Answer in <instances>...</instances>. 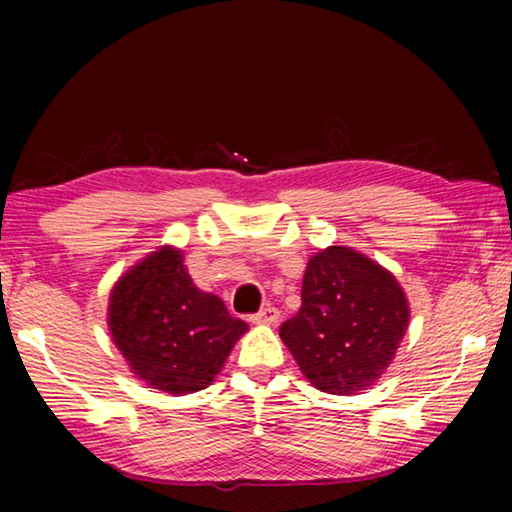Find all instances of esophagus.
<instances>
[{
    "instance_id": "obj_1",
    "label": "esophagus",
    "mask_w": 512,
    "mask_h": 512,
    "mask_svg": "<svg viewBox=\"0 0 512 512\" xmlns=\"http://www.w3.org/2000/svg\"><path fill=\"white\" fill-rule=\"evenodd\" d=\"M251 321H254V324H277V321H279V310H277V307L268 305V307H263L261 312H256L254 317H251Z\"/></svg>"
}]
</instances>
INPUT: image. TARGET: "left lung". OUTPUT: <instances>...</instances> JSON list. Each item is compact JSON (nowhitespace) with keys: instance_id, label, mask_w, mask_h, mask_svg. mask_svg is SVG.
Segmentation results:
<instances>
[{"instance_id":"left-lung-1","label":"left lung","mask_w":512,"mask_h":512,"mask_svg":"<svg viewBox=\"0 0 512 512\" xmlns=\"http://www.w3.org/2000/svg\"><path fill=\"white\" fill-rule=\"evenodd\" d=\"M300 300L279 338L307 380L338 396L373 387L408 331L396 277L359 251L328 247L307 261Z\"/></svg>"}]
</instances>
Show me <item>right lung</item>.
<instances>
[{"label":"right lung","mask_w":512,"mask_h":512,"mask_svg":"<svg viewBox=\"0 0 512 512\" xmlns=\"http://www.w3.org/2000/svg\"><path fill=\"white\" fill-rule=\"evenodd\" d=\"M111 340L139 380L165 394L214 382L247 333L223 300L193 284L179 249L163 247L118 279L109 296Z\"/></svg>","instance_id":"obj_1"}]
</instances>
